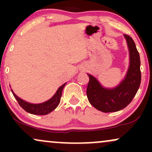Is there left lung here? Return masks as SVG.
Listing matches in <instances>:
<instances>
[{"label":"left lung","mask_w":152,"mask_h":152,"mask_svg":"<svg viewBox=\"0 0 152 152\" xmlns=\"http://www.w3.org/2000/svg\"><path fill=\"white\" fill-rule=\"evenodd\" d=\"M129 54V64L124 78L113 88L104 86L89 74L86 94L88 102L95 109L105 113L124 109L135 96L141 83L140 57L135 43L129 36L124 35Z\"/></svg>","instance_id":"left-lung-1"}]
</instances>
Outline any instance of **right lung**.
<instances>
[{
    "label": "right lung",
    "mask_w": 152,
    "mask_h": 152,
    "mask_svg": "<svg viewBox=\"0 0 152 152\" xmlns=\"http://www.w3.org/2000/svg\"><path fill=\"white\" fill-rule=\"evenodd\" d=\"M66 84V83H64L62 86L59 87L55 94L50 99L45 102L40 103V104H32V103L26 102L25 100H23L22 99L19 98L12 89L11 91L17 102H18L19 105L21 106L26 111L34 115H46L55 110L58 106L62 95V91Z\"/></svg>",
    "instance_id": "obj_1"
}]
</instances>
